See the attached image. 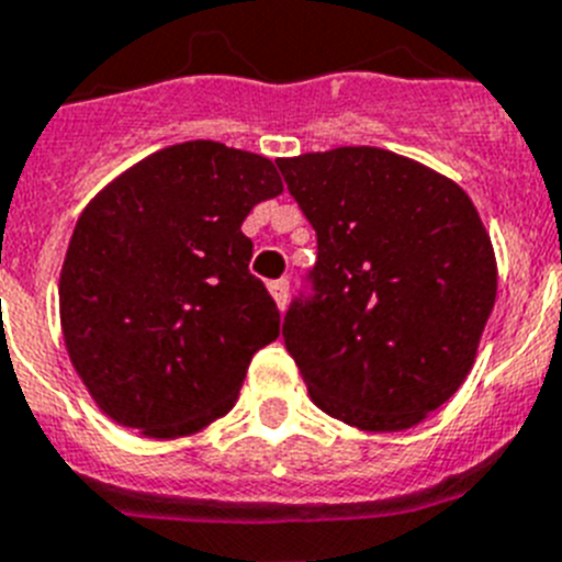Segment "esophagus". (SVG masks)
Listing matches in <instances>:
<instances>
[{"mask_svg":"<svg viewBox=\"0 0 562 562\" xmlns=\"http://www.w3.org/2000/svg\"><path fill=\"white\" fill-rule=\"evenodd\" d=\"M268 291H271V296H274L277 305H280V308H285V302H288V280L268 282Z\"/></svg>","mask_w":562,"mask_h":562,"instance_id":"34e87169","label":"esophagus"}]
</instances>
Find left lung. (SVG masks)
Segmentation results:
<instances>
[{"label": "left lung", "mask_w": 562, "mask_h": 562, "mask_svg": "<svg viewBox=\"0 0 562 562\" xmlns=\"http://www.w3.org/2000/svg\"><path fill=\"white\" fill-rule=\"evenodd\" d=\"M277 166L316 232L314 294L282 322L311 402L368 432L416 427L463 384L495 305L477 209L450 178L375 146Z\"/></svg>", "instance_id": "1"}]
</instances>
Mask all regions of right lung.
<instances>
[{"instance_id":"obj_1","label":"right lung","mask_w":562,"mask_h":562,"mask_svg":"<svg viewBox=\"0 0 562 562\" xmlns=\"http://www.w3.org/2000/svg\"><path fill=\"white\" fill-rule=\"evenodd\" d=\"M282 194L274 164L217 140L138 160L78 217L58 280L67 353L112 422L192 436L237 402L280 311L240 232Z\"/></svg>"}]
</instances>
